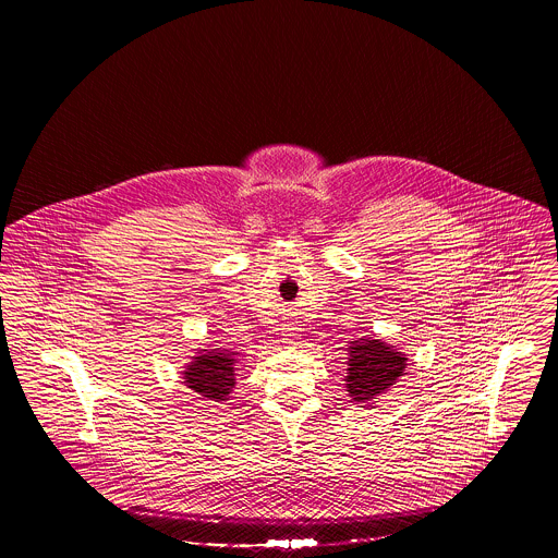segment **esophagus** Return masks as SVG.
I'll list each match as a JSON object with an SVG mask.
<instances>
[{"mask_svg": "<svg viewBox=\"0 0 558 558\" xmlns=\"http://www.w3.org/2000/svg\"><path fill=\"white\" fill-rule=\"evenodd\" d=\"M292 339H287V343H291Z\"/></svg>", "mask_w": 558, "mask_h": 558, "instance_id": "34e87169", "label": "esophagus"}]
</instances>
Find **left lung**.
<instances>
[{"instance_id": "obj_1", "label": "left lung", "mask_w": 558, "mask_h": 558, "mask_svg": "<svg viewBox=\"0 0 558 558\" xmlns=\"http://www.w3.org/2000/svg\"><path fill=\"white\" fill-rule=\"evenodd\" d=\"M405 362L408 357L401 351L380 339L351 341L345 378L349 398L371 405L403 376Z\"/></svg>"}]
</instances>
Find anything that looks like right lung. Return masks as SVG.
Masks as SVG:
<instances>
[{"label": "right lung", "instance_id": "1", "mask_svg": "<svg viewBox=\"0 0 558 558\" xmlns=\"http://www.w3.org/2000/svg\"><path fill=\"white\" fill-rule=\"evenodd\" d=\"M236 353L230 349H201L192 357L184 374L187 389L198 393L201 399L226 401L236 385Z\"/></svg>", "mask_w": 558, "mask_h": 558}]
</instances>
